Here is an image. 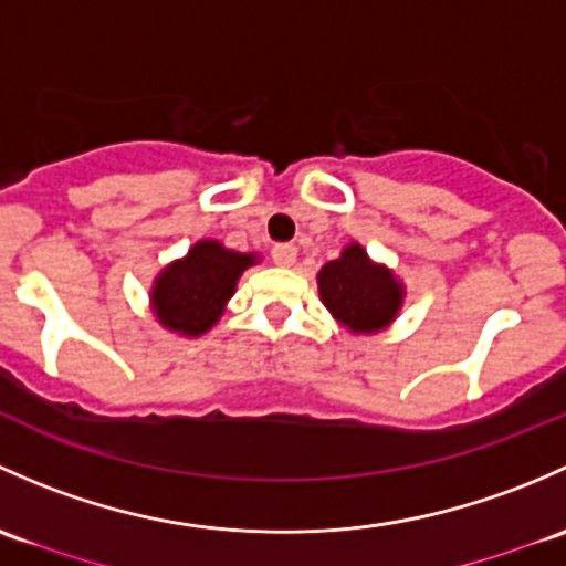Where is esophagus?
I'll list each match as a JSON object with an SVG mask.
<instances>
[{
  "instance_id": "esophagus-1",
  "label": "esophagus",
  "mask_w": 566,
  "mask_h": 566,
  "mask_svg": "<svg viewBox=\"0 0 566 566\" xmlns=\"http://www.w3.org/2000/svg\"><path fill=\"white\" fill-rule=\"evenodd\" d=\"M272 261H275L277 266H291L296 261V248L294 244H275V248H272Z\"/></svg>"
}]
</instances>
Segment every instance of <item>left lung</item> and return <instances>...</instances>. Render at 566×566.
<instances>
[{
	"label": "left lung",
	"mask_w": 566,
	"mask_h": 566,
	"mask_svg": "<svg viewBox=\"0 0 566 566\" xmlns=\"http://www.w3.org/2000/svg\"><path fill=\"white\" fill-rule=\"evenodd\" d=\"M318 291L332 316L352 332H378L395 318L403 285L392 272L376 266L359 244H348L340 259L318 272Z\"/></svg>",
	"instance_id": "1"
}]
</instances>
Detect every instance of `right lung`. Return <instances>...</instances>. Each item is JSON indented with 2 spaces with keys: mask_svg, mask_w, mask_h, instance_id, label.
Wrapping results in <instances>:
<instances>
[{
  "mask_svg": "<svg viewBox=\"0 0 566 566\" xmlns=\"http://www.w3.org/2000/svg\"><path fill=\"white\" fill-rule=\"evenodd\" d=\"M255 255L226 250L220 242L203 240L160 272L153 289V305L163 326L182 335H203L223 313L234 294L237 277Z\"/></svg>",
  "mask_w": 566,
  "mask_h": 566,
  "instance_id": "right-lung-1",
  "label": "right lung"
}]
</instances>
